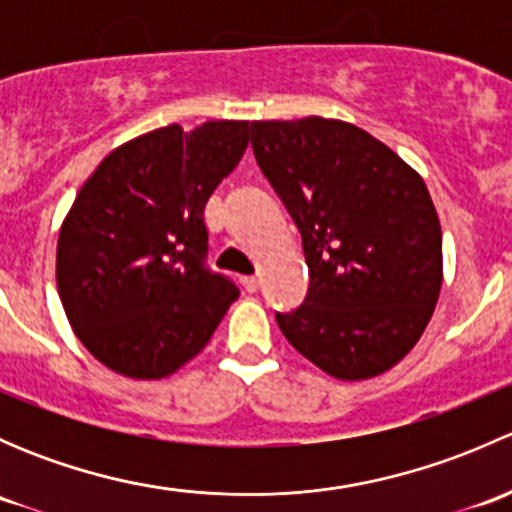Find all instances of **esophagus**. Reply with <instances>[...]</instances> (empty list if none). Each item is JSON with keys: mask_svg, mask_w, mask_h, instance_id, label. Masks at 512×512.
Segmentation results:
<instances>
[{"mask_svg": "<svg viewBox=\"0 0 512 512\" xmlns=\"http://www.w3.org/2000/svg\"><path fill=\"white\" fill-rule=\"evenodd\" d=\"M242 287L247 289V292H257V289H260V280H257V277H242Z\"/></svg>", "mask_w": 512, "mask_h": 512, "instance_id": "34e87169", "label": "esophagus"}]
</instances>
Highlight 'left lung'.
I'll list each match as a JSON object with an SVG mask.
<instances>
[{
    "mask_svg": "<svg viewBox=\"0 0 512 512\" xmlns=\"http://www.w3.org/2000/svg\"><path fill=\"white\" fill-rule=\"evenodd\" d=\"M257 165L302 232L309 292L282 334L342 381L399 364L443 282L441 223L421 175L354 123L252 121Z\"/></svg>",
    "mask_w": 512,
    "mask_h": 512,
    "instance_id": "left-lung-1",
    "label": "left lung"
}]
</instances>
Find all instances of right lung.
I'll return each mask as SVG.
<instances>
[{"label":"right lung","mask_w":512,"mask_h":512,"mask_svg":"<svg viewBox=\"0 0 512 512\" xmlns=\"http://www.w3.org/2000/svg\"><path fill=\"white\" fill-rule=\"evenodd\" d=\"M247 131V121L156 128L108 153L81 185L59 230L56 287L76 337L116 374H175L240 294L205 267L203 213Z\"/></svg>","instance_id":"add662e5"}]
</instances>
